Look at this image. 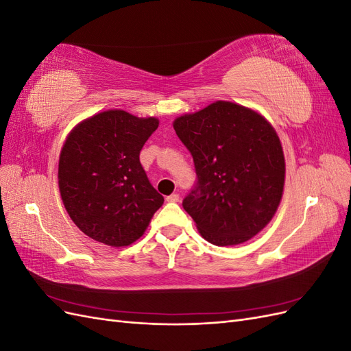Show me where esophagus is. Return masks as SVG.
<instances>
[{
	"label": "esophagus",
	"mask_w": 351,
	"mask_h": 351,
	"mask_svg": "<svg viewBox=\"0 0 351 351\" xmlns=\"http://www.w3.org/2000/svg\"><path fill=\"white\" fill-rule=\"evenodd\" d=\"M178 200H180V196L177 193H173V195L167 196V202H169V204H177Z\"/></svg>",
	"instance_id": "34e87169"
}]
</instances>
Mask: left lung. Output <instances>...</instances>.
I'll return each instance as SVG.
<instances>
[{"label":"left lung","instance_id":"left-lung-1","mask_svg":"<svg viewBox=\"0 0 351 351\" xmlns=\"http://www.w3.org/2000/svg\"><path fill=\"white\" fill-rule=\"evenodd\" d=\"M195 161L197 183L183 208L200 236L236 246L269 224L284 192L285 159L280 137L262 114L217 101L173 123Z\"/></svg>","mask_w":351,"mask_h":351}]
</instances>
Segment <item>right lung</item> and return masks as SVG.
<instances>
[{
  "label": "right lung",
  "instance_id": "obj_1",
  "mask_svg": "<svg viewBox=\"0 0 351 351\" xmlns=\"http://www.w3.org/2000/svg\"><path fill=\"white\" fill-rule=\"evenodd\" d=\"M158 125L155 117L107 110L82 120L66 137L58 189L71 221L88 237L111 247L129 246L162 206L164 197L139 161Z\"/></svg>",
  "mask_w": 351,
  "mask_h": 351
}]
</instances>
